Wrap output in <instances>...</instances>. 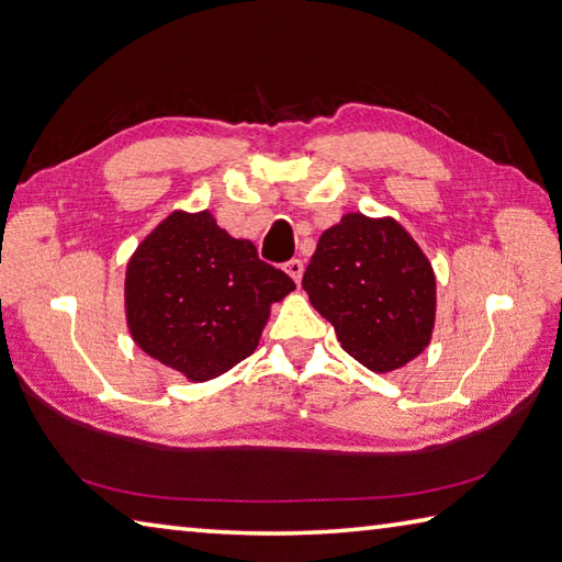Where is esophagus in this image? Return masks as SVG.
<instances>
[{
    "mask_svg": "<svg viewBox=\"0 0 562 562\" xmlns=\"http://www.w3.org/2000/svg\"><path fill=\"white\" fill-rule=\"evenodd\" d=\"M283 271L289 273V277H291L295 283H301V279H303V261H301V259H291V261H285Z\"/></svg>",
    "mask_w": 562,
    "mask_h": 562,
    "instance_id": "esophagus-1",
    "label": "esophagus"
}]
</instances>
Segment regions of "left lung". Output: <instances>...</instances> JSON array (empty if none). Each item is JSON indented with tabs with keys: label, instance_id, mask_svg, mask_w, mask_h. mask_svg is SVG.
I'll return each instance as SVG.
<instances>
[{
	"label": "left lung",
	"instance_id": "1",
	"mask_svg": "<svg viewBox=\"0 0 562 562\" xmlns=\"http://www.w3.org/2000/svg\"><path fill=\"white\" fill-rule=\"evenodd\" d=\"M303 289L345 352L372 372H394L430 342L436 273L396 220L349 213L325 229Z\"/></svg>",
	"mask_w": 562,
	"mask_h": 562
}]
</instances>
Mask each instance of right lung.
Masks as SVG:
<instances>
[{
    "instance_id": "obj_1",
    "label": "right lung",
    "mask_w": 562,
    "mask_h": 562,
    "mask_svg": "<svg viewBox=\"0 0 562 562\" xmlns=\"http://www.w3.org/2000/svg\"><path fill=\"white\" fill-rule=\"evenodd\" d=\"M293 289L213 213L176 210L126 263V325L146 355L190 381H210L257 349L271 303Z\"/></svg>"
}]
</instances>
